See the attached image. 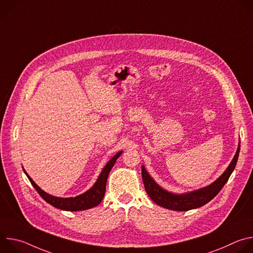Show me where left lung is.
<instances>
[{"label":"left lung","instance_id":"1","mask_svg":"<svg viewBox=\"0 0 253 253\" xmlns=\"http://www.w3.org/2000/svg\"><path fill=\"white\" fill-rule=\"evenodd\" d=\"M239 150H240V143L234 158L232 159L231 163L229 164L225 172L217 180H215L212 184H210L207 187L198 189L190 193H185V194H174L162 189L149 176V174L147 173L145 168H144V166H142V179H143L144 186H145V190L149 195V197L156 204L170 210L187 211L190 209L201 207L204 204L208 203L210 200H212L225 185V183L227 182V180L229 179L231 173L233 172L236 166Z\"/></svg>","mask_w":253,"mask_h":253}]
</instances>
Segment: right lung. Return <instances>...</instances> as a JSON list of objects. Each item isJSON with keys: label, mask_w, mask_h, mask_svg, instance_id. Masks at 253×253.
Here are the masks:
<instances>
[{"label": "right lung", "mask_w": 253, "mask_h": 253, "mask_svg": "<svg viewBox=\"0 0 253 253\" xmlns=\"http://www.w3.org/2000/svg\"><path fill=\"white\" fill-rule=\"evenodd\" d=\"M122 154V152H118L109 162L106 164V166L103 168L100 176L98 177L96 183L94 184V186L89 189L88 191H86L85 193L76 196V197H70V198H60V197H55L52 196L46 192H44L37 184H36L32 178L26 173V175L28 176L30 182L32 183V185L34 186V188L37 190V192L40 194V196L49 204H51L52 206L62 209V210H66V211H80V210H86V209H90L93 208L95 206H97L103 199L104 194H105V190H106V182H107V178L108 175H109L113 165L115 164L117 158Z\"/></svg>", "instance_id": "obj_1"}]
</instances>
